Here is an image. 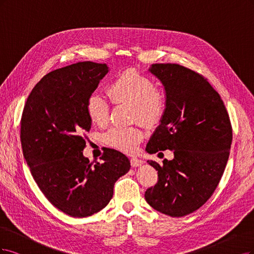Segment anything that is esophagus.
Listing matches in <instances>:
<instances>
[{
	"instance_id": "34e87169",
	"label": "esophagus",
	"mask_w": 254,
	"mask_h": 254,
	"mask_svg": "<svg viewBox=\"0 0 254 254\" xmlns=\"http://www.w3.org/2000/svg\"><path fill=\"white\" fill-rule=\"evenodd\" d=\"M142 165V160L138 159V158H130V166L133 168H137V167H140Z\"/></svg>"
}]
</instances>
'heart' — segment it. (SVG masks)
<instances>
[{
	"mask_svg": "<svg viewBox=\"0 0 254 254\" xmlns=\"http://www.w3.org/2000/svg\"><path fill=\"white\" fill-rule=\"evenodd\" d=\"M108 93L114 103L132 106V118L148 127L157 126L167 110L166 94L156 89L152 79L134 68L117 73L108 87ZM85 109L93 124L104 127L109 122L110 102L100 94L89 95ZM142 138L141 129L135 127H114L103 135L106 144L124 153H133Z\"/></svg>",
	"mask_w": 254,
	"mask_h": 254,
	"instance_id": "b5f03b06",
	"label": "heart"
}]
</instances>
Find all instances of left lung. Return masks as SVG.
Wrapping results in <instances>:
<instances>
[{
	"label": "left lung",
	"instance_id": "1",
	"mask_svg": "<svg viewBox=\"0 0 254 254\" xmlns=\"http://www.w3.org/2000/svg\"><path fill=\"white\" fill-rule=\"evenodd\" d=\"M165 86L167 110L145 151L171 150L158 181L144 197L152 208L172 217L199 209L215 191L230 154L232 127L226 106L207 78L178 64H153L149 69ZM160 154V153H159Z\"/></svg>",
	"mask_w": 254,
	"mask_h": 254
}]
</instances>
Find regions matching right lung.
<instances>
[{"label":"right lung","mask_w":254,"mask_h":254,"mask_svg":"<svg viewBox=\"0 0 254 254\" xmlns=\"http://www.w3.org/2000/svg\"><path fill=\"white\" fill-rule=\"evenodd\" d=\"M106 64L78 62L48 72L32 88L21 119L24 158L40 190L54 206L72 217L91 216L110 202L114 185L130 165L122 153L108 149L102 163L84 157L91 129L85 104Z\"/></svg>","instance_id":"right-lung-1"}]
</instances>
